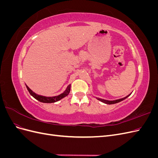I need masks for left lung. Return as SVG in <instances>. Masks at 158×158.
Segmentation results:
<instances>
[{
  "label": "left lung",
  "instance_id": "8db88e82",
  "mask_svg": "<svg viewBox=\"0 0 158 158\" xmlns=\"http://www.w3.org/2000/svg\"><path fill=\"white\" fill-rule=\"evenodd\" d=\"M131 94L128 95L127 96L123 98H121V99H116V100H113V101H109V100H106V99H101V98H96L98 100H99V101H101L102 102L104 103H106V104H109V105H111V104H114V103H118L120 102L121 101H123V100L125 99L126 98H127L129 95H130Z\"/></svg>",
  "mask_w": 158,
  "mask_h": 158
}]
</instances>
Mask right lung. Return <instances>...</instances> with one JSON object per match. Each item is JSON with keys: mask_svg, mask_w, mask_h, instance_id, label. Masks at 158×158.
I'll return each mask as SVG.
<instances>
[{"mask_svg": "<svg viewBox=\"0 0 158 158\" xmlns=\"http://www.w3.org/2000/svg\"><path fill=\"white\" fill-rule=\"evenodd\" d=\"M26 86L28 90V92H30V95L31 96H33L35 99H36L38 101L42 102V103H55L56 102H58L59 100H60L61 99L64 98V97H66V95H68L70 91V85H69L67 88H66V90L64 92L61 94L57 96H53V97H46V96H43V95H38L37 94H35V92H33V91L27 86V85H26Z\"/></svg>", "mask_w": 158, "mask_h": 158, "instance_id": "obj_1", "label": "right lung"}]
</instances>
